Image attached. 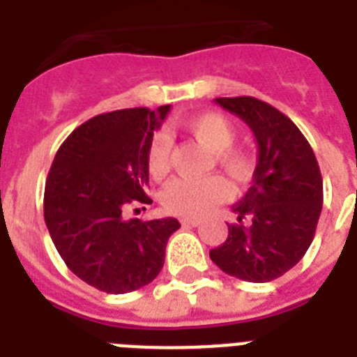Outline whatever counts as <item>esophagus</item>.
Here are the masks:
<instances>
[{
  "mask_svg": "<svg viewBox=\"0 0 357 357\" xmlns=\"http://www.w3.org/2000/svg\"><path fill=\"white\" fill-rule=\"evenodd\" d=\"M181 224L187 228H196V226H200L202 220L200 218H181Z\"/></svg>",
  "mask_w": 357,
  "mask_h": 357,
  "instance_id": "1",
  "label": "esophagus"
}]
</instances>
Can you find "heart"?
<instances>
[{
  "mask_svg": "<svg viewBox=\"0 0 357 357\" xmlns=\"http://www.w3.org/2000/svg\"><path fill=\"white\" fill-rule=\"evenodd\" d=\"M187 129L215 151L218 165L238 181L246 183L254 172V159L248 151L237 148V129L224 114L204 113L187 122ZM170 157H172V137L167 131H157L151 137L148 151H146V165L153 178H162L170 170ZM234 196V187L224 176H209L206 179H174L162 190V207L172 215L187 218H196L206 215L217 207L218 204L229 200Z\"/></svg>",
  "mask_w": 357,
  "mask_h": 357,
  "instance_id": "heart-1",
  "label": "heart"
}]
</instances>
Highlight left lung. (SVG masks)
<instances>
[{
	"label": "left lung",
	"mask_w": 357,
	"mask_h": 357,
	"mask_svg": "<svg viewBox=\"0 0 357 357\" xmlns=\"http://www.w3.org/2000/svg\"><path fill=\"white\" fill-rule=\"evenodd\" d=\"M215 102L248 123L257 140L254 181L234 206L238 224L209 252L229 276L252 283L272 282L298 263L315 237L322 211V178L317 157L294 122L252 96ZM250 218V226L242 220Z\"/></svg>",
	"instance_id": "left-lung-1"
}]
</instances>
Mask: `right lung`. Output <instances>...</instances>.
<instances>
[{"label": "right lung", "mask_w": 357, "mask_h": 357, "mask_svg": "<svg viewBox=\"0 0 357 357\" xmlns=\"http://www.w3.org/2000/svg\"><path fill=\"white\" fill-rule=\"evenodd\" d=\"M170 111L146 107L98 114L74 129L53 159L44 220L70 271L103 293L123 294L153 282L165 265L176 218H128L146 196V151Z\"/></svg>", "instance_id": "right-lung-1"}]
</instances>
